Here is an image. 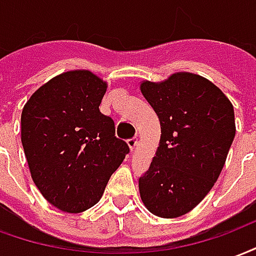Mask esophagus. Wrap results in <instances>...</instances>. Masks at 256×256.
<instances>
[{
  "mask_svg": "<svg viewBox=\"0 0 256 256\" xmlns=\"http://www.w3.org/2000/svg\"><path fill=\"white\" fill-rule=\"evenodd\" d=\"M137 141H138L137 137H133V138H130V140H128V145L132 150H133L134 148H136V145H137Z\"/></svg>",
  "mask_w": 256,
  "mask_h": 256,
  "instance_id": "obj_1",
  "label": "esophagus"
}]
</instances>
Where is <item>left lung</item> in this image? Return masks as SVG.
<instances>
[{
  "label": "left lung",
  "mask_w": 256,
  "mask_h": 256,
  "mask_svg": "<svg viewBox=\"0 0 256 256\" xmlns=\"http://www.w3.org/2000/svg\"><path fill=\"white\" fill-rule=\"evenodd\" d=\"M141 94L160 120L162 136L140 196L150 213L176 218L214 186L236 134L230 100L205 77L178 72L160 82L144 80Z\"/></svg>",
  "instance_id": "left-lung-1"
}]
</instances>
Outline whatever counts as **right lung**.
I'll use <instances>...</instances> for the list:
<instances>
[{
  "mask_svg": "<svg viewBox=\"0 0 256 256\" xmlns=\"http://www.w3.org/2000/svg\"><path fill=\"white\" fill-rule=\"evenodd\" d=\"M108 84L90 70L64 72L38 88L22 112V144L31 178L56 209L96 205L128 153L99 106Z\"/></svg>",
  "mask_w": 256,
  "mask_h": 256,
  "instance_id": "1",
  "label": "right lung"
}]
</instances>
